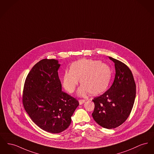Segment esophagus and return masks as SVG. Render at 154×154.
Masks as SVG:
<instances>
[{"instance_id": "obj_1", "label": "esophagus", "mask_w": 154, "mask_h": 154, "mask_svg": "<svg viewBox=\"0 0 154 154\" xmlns=\"http://www.w3.org/2000/svg\"><path fill=\"white\" fill-rule=\"evenodd\" d=\"M79 101L80 105H82V104H83L85 102V100H80Z\"/></svg>"}]
</instances>
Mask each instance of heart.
<instances>
[{
    "label": "heart",
    "instance_id": "1",
    "mask_svg": "<svg viewBox=\"0 0 154 154\" xmlns=\"http://www.w3.org/2000/svg\"><path fill=\"white\" fill-rule=\"evenodd\" d=\"M111 76L112 71L108 64L97 60L82 59L72 63L69 72H65L62 82L65 90L72 93L80 80L82 86L79 94L90 92L96 95L107 89Z\"/></svg>",
    "mask_w": 154,
    "mask_h": 154
}]
</instances>
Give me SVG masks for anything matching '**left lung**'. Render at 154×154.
<instances>
[{"label": "left lung", "instance_id": "obj_1", "mask_svg": "<svg viewBox=\"0 0 154 154\" xmlns=\"http://www.w3.org/2000/svg\"><path fill=\"white\" fill-rule=\"evenodd\" d=\"M109 59L115 63V80L108 90L92 100L95 108L92 115L100 126L112 129L120 126L129 116L136 98V85L128 67L113 57Z\"/></svg>", "mask_w": 154, "mask_h": 154}]
</instances>
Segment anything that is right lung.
<instances>
[{
	"label": "right lung",
	"instance_id": "1",
	"mask_svg": "<svg viewBox=\"0 0 154 154\" xmlns=\"http://www.w3.org/2000/svg\"><path fill=\"white\" fill-rule=\"evenodd\" d=\"M55 59H44L35 64L26 77L23 94L24 108L41 129L59 133L70 126L79 105L75 98L62 91Z\"/></svg>",
	"mask_w": 154,
	"mask_h": 154
}]
</instances>
